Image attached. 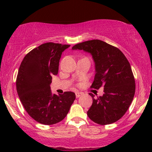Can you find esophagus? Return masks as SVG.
<instances>
[{"mask_svg":"<svg viewBox=\"0 0 152 152\" xmlns=\"http://www.w3.org/2000/svg\"><path fill=\"white\" fill-rule=\"evenodd\" d=\"M82 95V93H80V92H76L75 93V95H76V97H80L81 95Z\"/></svg>","mask_w":152,"mask_h":152,"instance_id":"esophagus-1","label":"esophagus"}]
</instances>
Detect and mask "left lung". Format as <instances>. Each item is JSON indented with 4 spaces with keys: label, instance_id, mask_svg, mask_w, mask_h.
<instances>
[{
    "label": "left lung",
    "instance_id": "1",
    "mask_svg": "<svg viewBox=\"0 0 152 152\" xmlns=\"http://www.w3.org/2000/svg\"><path fill=\"white\" fill-rule=\"evenodd\" d=\"M72 50L90 53L95 63V75L92 88L104 86L102 96L95 98L87 111L95 123L106 125L120 120L127 111L135 94V80L129 62L117 48L93 39L78 43Z\"/></svg>",
    "mask_w": 152,
    "mask_h": 152
}]
</instances>
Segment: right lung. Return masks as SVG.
Returning <instances> with one entry per match:
<instances>
[{
    "label": "right lung",
    "mask_w": 152,
    "mask_h": 152,
    "mask_svg": "<svg viewBox=\"0 0 152 152\" xmlns=\"http://www.w3.org/2000/svg\"><path fill=\"white\" fill-rule=\"evenodd\" d=\"M70 45L43 43L27 54L20 64L16 90L23 106L34 120L51 125L64 120L75 99L73 92L52 93V76L57 75L61 54Z\"/></svg>",
    "instance_id": "add662e5"
}]
</instances>
